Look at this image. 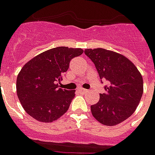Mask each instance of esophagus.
I'll return each instance as SVG.
<instances>
[{
  "instance_id": "34e87169",
  "label": "esophagus",
  "mask_w": 155,
  "mask_h": 155,
  "mask_svg": "<svg viewBox=\"0 0 155 155\" xmlns=\"http://www.w3.org/2000/svg\"><path fill=\"white\" fill-rule=\"evenodd\" d=\"M78 91H80V92H86L87 90H85L84 88H79L78 89Z\"/></svg>"
}]
</instances>
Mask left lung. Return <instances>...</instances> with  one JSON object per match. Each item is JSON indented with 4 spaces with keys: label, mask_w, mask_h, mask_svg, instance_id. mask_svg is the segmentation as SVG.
<instances>
[{
    "label": "left lung",
    "mask_w": 155,
    "mask_h": 155,
    "mask_svg": "<svg viewBox=\"0 0 155 155\" xmlns=\"http://www.w3.org/2000/svg\"><path fill=\"white\" fill-rule=\"evenodd\" d=\"M85 54L94 63L101 80H106V93L91 106L93 117L106 126H115L134 113L143 92V78L125 56L105 48H87Z\"/></svg>",
    "instance_id": "1"
}]
</instances>
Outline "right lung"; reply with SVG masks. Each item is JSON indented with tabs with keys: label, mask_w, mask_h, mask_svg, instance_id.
<instances>
[{
	"label": "right lung",
	"mask_w": 155,
	"mask_h": 155,
	"mask_svg": "<svg viewBox=\"0 0 155 155\" xmlns=\"http://www.w3.org/2000/svg\"><path fill=\"white\" fill-rule=\"evenodd\" d=\"M81 48L57 47L48 49L21 68L17 78L18 99L26 112L39 122L52 123L70 107L75 91L59 88L71 59L82 54Z\"/></svg>",
	"instance_id": "add662e5"
}]
</instances>
